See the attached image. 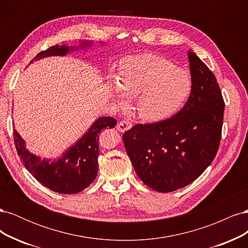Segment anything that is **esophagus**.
<instances>
[{
	"mask_svg": "<svg viewBox=\"0 0 248 248\" xmlns=\"http://www.w3.org/2000/svg\"><path fill=\"white\" fill-rule=\"evenodd\" d=\"M131 128V123L128 121H121L117 125V129L121 132L127 131Z\"/></svg>",
	"mask_w": 248,
	"mask_h": 248,
	"instance_id": "obj_1",
	"label": "esophagus"
}]
</instances>
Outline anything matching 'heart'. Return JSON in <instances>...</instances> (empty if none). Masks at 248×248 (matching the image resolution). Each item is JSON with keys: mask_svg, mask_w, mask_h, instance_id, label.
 Returning <instances> with one entry per match:
<instances>
[{"mask_svg": "<svg viewBox=\"0 0 248 248\" xmlns=\"http://www.w3.org/2000/svg\"><path fill=\"white\" fill-rule=\"evenodd\" d=\"M117 85L110 90L120 106L125 98H136L139 117L158 122L174 115L188 98L191 80L184 70L169 60L152 54L124 59L117 73Z\"/></svg>", "mask_w": 248, "mask_h": 248, "instance_id": "obj_1", "label": "heart"}]
</instances>
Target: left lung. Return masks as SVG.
<instances>
[{"mask_svg":"<svg viewBox=\"0 0 248 248\" xmlns=\"http://www.w3.org/2000/svg\"><path fill=\"white\" fill-rule=\"evenodd\" d=\"M191 91L175 116L137 124L123 136L140 179L158 192L192 183L211 164L219 147L224 102L213 72L188 50Z\"/></svg>","mask_w":248,"mask_h":248,"instance_id":"1","label":"left lung"}]
</instances>
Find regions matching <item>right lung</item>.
<instances>
[{"instance_id":"add662e5","label":"right lung","mask_w":248,"mask_h":248,"mask_svg":"<svg viewBox=\"0 0 248 248\" xmlns=\"http://www.w3.org/2000/svg\"><path fill=\"white\" fill-rule=\"evenodd\" d=\"M91 41H80L78 46H55L40 51L31 62L52 56H66L70 51L86 49L92 46ZM117 124L116 119L101 117L96 120L88 131L76 144L71 146L57 159L41 158L26 148L25 140L16 129L13 130V138L17 154L30 174L52 191L64 194L78 193L91 184L98 171L99 132L102 129L112 128Z\"/></svg>"}]
</instances>
